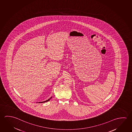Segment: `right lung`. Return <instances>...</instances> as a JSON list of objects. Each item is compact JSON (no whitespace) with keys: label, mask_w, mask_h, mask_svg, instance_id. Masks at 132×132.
<instances>
[{"label":"right lung","mask_w":132,"mask_h":132,"mask_svg":"<svg viewBox=\"0 0 132 132\" xmlns=\"http://www.w3.org/2000/svg\"><path fill=\"white\" fill-rule=\"evenodd\" d=\"M52 98V97H50L49 99H48V100H46V101H45L43 102H39V103H45V102H46L49 101V100H51Z\"/></svg>","instance_id":"right-lung-1"}]
</instances>
